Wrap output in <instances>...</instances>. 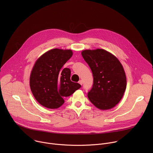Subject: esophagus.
Returning a JSON list of instances; mask_svg holds the SVG:
<instances>
[{
    "instance_id": "1",
    "label": "esophagus",
    "mask_w": 153,
    "mask_h": 153,
    "mask_svg": "<svg viewBox=\"0 0 153 153\" xmlns=\"http://www.w3.org/2000/svg\"><path fill=\"white\" fill-rule=\"evenodd\" d=\"M79 83H80V84L82 85L83 84V80H79Z\"/></svg>"
}]
</instances>
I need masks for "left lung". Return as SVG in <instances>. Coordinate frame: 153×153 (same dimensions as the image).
<instances>
[{
	"mask_svg": "<svg viewBox=\"0 0 153 153\" xmlns=\"http://www.w3.org/2000/svg\"><path fill=\"white\" fill-rule=\"evenodd\" d=\"M82 55L93 76V84L88 93L90 102L100 110H108L117 105L126 89L125 73L119 60L102 49L84 50Z\"/></svg>",
	"mask_w": 153,
	"mask_h": 153,
	"instance_id": "obj_1",
	"label": "left lung"
}]
</instances>
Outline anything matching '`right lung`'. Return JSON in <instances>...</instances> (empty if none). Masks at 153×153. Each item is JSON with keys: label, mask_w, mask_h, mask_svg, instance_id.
I'll use <instances>...</instances> for the list:
<instances>
[{"label": "right lung", "mask_w": 153, "mask_h": 153, "mask_svg": "<svg viewBox=\"0 0 153 153\" xmlns=\"http://www.w3.org/2000/svg\"><path fill=\"white\" fill-rule=\"evenodd\" d=\"M73 56L70 50H51L36 62L30 84L33 96L42 106L55 109L64 103L63 98L73 94L81 85L70 79L71 70L63 68Z\"/></svg>", "instance_id": "obj_1"}]
</instances>
